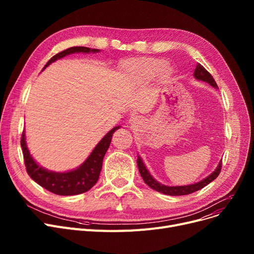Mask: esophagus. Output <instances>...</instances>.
<instances>
[{"mask_svg": "<svg viewBox=\"0 0 254 254\" xmlns=\"http://www.w3.org/2000/svg\"><path fill=\"white\" fill-rule=\"evenodd\" d=\"M129 122H130V124H134V125L139 124V118H138L137 116H132V117L129 119Z\"/></svg>", "mask_w": 254, "mask_h": 254, "instance_id": "esophagus-1", "label": "esophagus"}]
</instances>
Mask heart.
I'll return each instance as SVG.
<instances>
[{
	"label": "heart",
	"mask_w": 254,
	"mask_h": 254,
	"mask_svg": "<svg viewBox=\"0 0 254 254\" xmlns=\"http://www.w3.org/2000/svg\"><path fill=\"white\" fill-rule=\"evenodd\" d=\"M127 74L137 82H145L161 76L163 80H169L172 76V69L167 65V61L163 59H138L127 61L125 64Z\"/></svg>",
	"instance_id": "1"
}]
</instances>
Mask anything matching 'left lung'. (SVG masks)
Masks as SVG:
<instances>
[{"instance_id":"8db88e82","label":"left lung","mask_w":254,"mask_h":254,"mask_svg":"<svg viewBox=\"0 0 254 254\" xmlns=\"http://www.w3.org/2000/svg\"><path fill=\"white\" fill-rule=\"evenodd\" d=\"M193 76L197 79V80H202V81H205L207 83H209L210 85H212L213 87L218 88L214 78L212 77V75L204 68V66L201 64H196V68L194 70ZM138 168H139V172L141 174V177L143 178L144 182L147 184L149 188H151L152 190L162 192L164 194H168V195H185V194H190L192 193L194 191H197L199 190H202L203 188H205L206 185H208L210 182H212L214 179L217 178V176L220 174L221 171V165L222 162L219 163L218 167L216 168V170L212 173L211 175H209L207 178H205L204 180L199 181L195 184H191V185H184V186H167L164 184L158 183L155 179L152 178V176L149 174V172L146 169V167L144 166L142 159L138 156Z\"/></svg>"}]
</instances>
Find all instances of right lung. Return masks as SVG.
Listing matches in <instances>:
<instances>
[{
	"mask_svg": "<svg viewBox=\"0 0 254 254\" xmlns=\"http://www.w3.org/2000/svg\"><path fill=\"white\" fill-rule=\"evenodd\" d=\"M98 51L100 50L90 49L88 47H83V46L70 47L68 49H64L57 53L56 56H53L47 62L43 70L51 63L68 55H71V53H75V52L87 53V52H98ZM118 128L119 127H115L114 128H112L108 134H107L100 141V143L96 146L95 149L92 150L88 158L78 169L71 172H64V173L50 172L38 166L33 159V157L31 156L28 147H26L24 131H22L20 145L22 148V154H23L26 172H28V174L35 182H37L39 185H41L42 188H44L45 190H47L52 193H56L59 195H74V194L86 192L97 183L99 179L100 173L102 170L103 158L105 156V153L107 152V149L109 148L113 132Z\"/></svg>",
	"mask_w": 254,
	"mask_h": 254,
	"instance_id": "1",
	"label": "right lung"
}]
</instances>
